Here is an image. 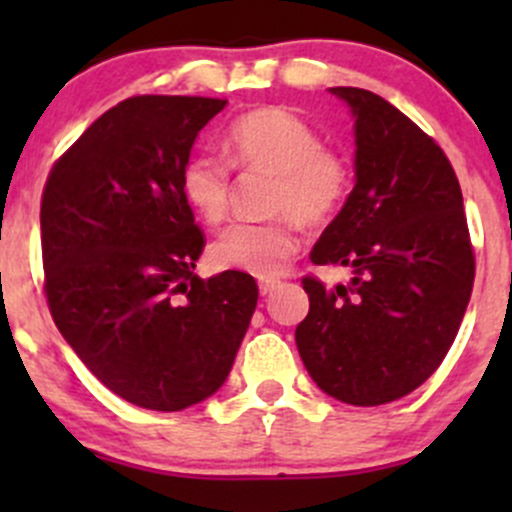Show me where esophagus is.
Here are the masks:
<instances>
[{
    "label": "esophagus",
    "mask_w": 512,
    "mask_h": 512,
    "mask_svg": "<svg viewBox=\"0 0 512 512\" xmlns=\"http://www.w3.org/2000/svg\"><path fill=\"white\" fill-rule=\"evenodd\" d=\"M277 287H280V280H260V292H262V297H267V294H272Z\"/></svg>",
    "instance_id": "1"
}]
</instances>
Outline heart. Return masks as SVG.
<instances>
[{
    "instance_id": "b5f03b06",
    "label": "heart",
    "mask_w": 512,
    "mask_h": 512,
    "mask_svg": "<svg viewBox=\"0 0 512 512\" xmlns=\"http://www.w3.org/2000/svg\"><path fill=\"white\" fill-rule=\"evenodd\" d=\"M227 153L242 170L270 173L267 223H240L210 245L208 262L218 272L275 277L299 250L294 218L324 225L342 210L352 173L342 156L324 148L322 136L304 118L282 106L257 108L227 131ZM183 195L200 220L223 225L230 215V165L218 156H195L183 168Z\"/></svg>"
}]
</instances>
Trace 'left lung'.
Wrapping results in <instances>:
<instances>
[{
  "label": "left lung",
  "mask_w": 512,
  "mask_h": 512,
  "mask_svg": "<svg viewBox=\"0 0 512 512\" xmlns=\"http://www.w3.org/2000/svg\"><path fill=\"white\" fill-rule=\"evenodd\" d=\"M354 116V190L312 250L352 270L327 289L304 277L299 356L324 394L381 406L418 389L451 349L476 260L446 153L381 96L334 86Z\"/></svg>",
  "instance_id": "obj_1"
}]
</instances>
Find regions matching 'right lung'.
<instances>
[{"label":"right lung","instance_id":"1","mask_svg":"<svg viewBox=\"0 0 512 512\" xmlns=\"http://www.w3.org/2000/svg\"><path fill=\"white\" fill-rule=\"evenodd\" d=\"M225 103L126 98L56 160L41 195L51 317L91 374L141 409L213 396L257 307L245 272H193L205 240L180 178Z\"/></svg>","mask_w":512,"mask_h":512}]
</instances>
